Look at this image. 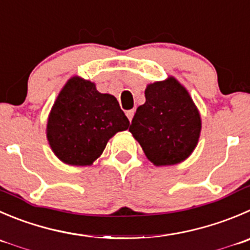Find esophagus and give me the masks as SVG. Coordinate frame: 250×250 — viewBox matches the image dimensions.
<instances>
[{"mask_svg": "<svg viewBox=\"0 0 250 250\" xmlns=\"http://www.w3.org/2000/svg\"><path fill=\"white\" fill-rule=\"evenodd\" d=\"M134 114H135V110H127L126 111V116L129 118L130 121H131L132 118H134Z\"/></svg>", "mask_w": 250, "mask_h": 250, "instance_id": "esophagus-1", "label": "esophagus"}]
</instances>
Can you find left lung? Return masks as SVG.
I'll use <instances>...</instances> for the list:
<instances>
[{
    "instance_id": "obj_1",
    "label": "left lung",
    "mask_w": 250,
    "mask_h": 250,
    "mask_svg": "<svg viewBox=\"0 0 250 250\" xmlns=\"http://www.w3.org/2000/svg\"><path fill=\"white\" fill-rule=\"evenodd\" d=\"M129 131L154 166L183 162L195 149L201 118L189 92L174 77L149 83Z\"/></svg>"
}]
</instances>
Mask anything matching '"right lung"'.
<instances>
[{
	"mask_svg": "<svg viewBox=\"0 0 250 250\" xmlns=\"http://www.w3.org/2000/svg\"><path fill=\"white\" fill-rule=\"evenodd\" d=\"M129 119L111 94L75 76L59 93L49 114L46 137L52 152L71 166H91L109 140L126 130Z\"/></svg>",
	"mask_w": 250,
	"mask_h": 250,
	"instance_id": "add662e5",
	"label": "right lung"
}]
</instances>
